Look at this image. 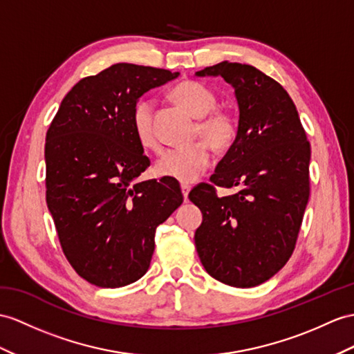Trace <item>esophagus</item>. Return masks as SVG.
<instances>
[{
    "label": "esophagus",
    "mask_w": 354,
    "mask_h": 354,
    "mask_svg": "<svg viewBox=\"0 0 354 354\" xmlns=\"http://www.w3.org/2000/svg\"><path fill=\"white\" fill-rule=\"evenodd\" d=\"M189 192H191V186L186 185V183H183V185H182V194H183V198H185V201H186V203H187Z\"/></svg>",
    "instance_id": "obj_1"
}]
</instances>
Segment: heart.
<instances>
[{
  "label": "heart",
  "mask_w": 354,
  "mask_h": 354,
  "mask_svg": "<svg viewBox=\"0 0 354 354\" xmlns=\"http://www.w3.org/2000/svg\"><path fill=\"white\" fill-rule=\"evenodd\" d=\"M171 97L189 114L200 118L196 133L204 140L187 147H174L163 150L154 169L160 177L174 178L182 183H192L209 169L213 159V149L228 150L234 144L239 124L234 115L228 111L216 108V96L205 85L196 81H183L171 90ZM154 102L140 100L132 111V129L141 147L158 149V135L153 122Z\"/></svg>",
  "instance_id": "1"
}]
</instances>
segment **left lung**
<instances>
[{"mask_svg":"<svg viewBox=\"0 0 354 354\" xmlns=\"http://www.w3.org/2000/svg\"><path fill=\"white\" fill-rule=\"evenodd\" d=\"M198 76H222L234 88L239 133L210 183L189 192L203 213L195 231L207 273L249 288L278 273L295 251L309 200L311 145L296 105L273 77L254 66L222 62ZM241 187L219 198L216 186Z\"/></svg>","mask_w":354,"mask_h":354,"instance_id":"8db88e82","label":"left lung"}]
</instances>
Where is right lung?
<instances>
[{
	"label": "right lung",
	"mask_w": 354,
	"mask_h": 354,
	"mask_svg": "<svg viewBox=\"0 0 354 354\" xmlns=\"http://www.w3.org/2000/svg\"><path fill=\"white\" fill-rule=\"evenodd\" d=\"M165 68L112 64L66 94L46 132V204L59 245L81 278L102 288L142 278L154 234L183 203L174 178L132 180L147 169L132 129L144 93L177 77Z\"/></svg>",
	"instance_id": "1"
}]
</instances>
